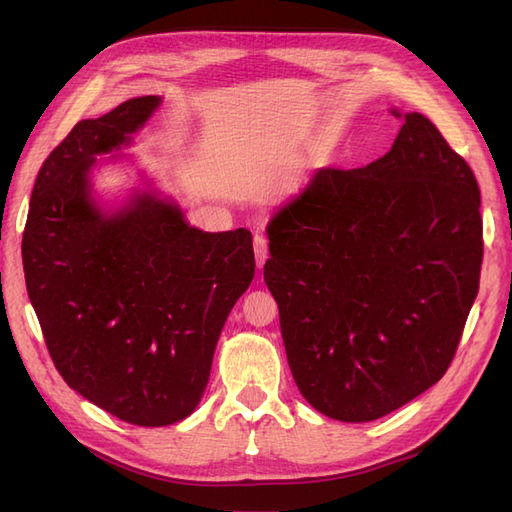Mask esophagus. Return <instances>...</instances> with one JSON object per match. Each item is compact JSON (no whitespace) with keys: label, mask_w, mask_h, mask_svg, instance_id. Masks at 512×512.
<instances>
[{"label":"esophagus","mask_w":512,"mask_h":512,"mask_svg":"<svg viewBox=\"0 0 512 512\" xmlns=\"http://www.w3.org/2000/svg\"><path fill=\"white\" fill-rule=\"evenodd\" d=\"M254 254H256V265L258 267L265 265L267 258H269V241H267V237H262V235L254 237Z\"/></svg>","instance_id":"obj_1"}]
</instances>
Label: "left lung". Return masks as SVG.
<instances>
[{"instance_id": "left-lung-1", "label": "left lung", "mask_w": 512, "mask_h": 512, "mask_svg": "<svg viewBox=\"0 0 512 512\" xmlns=\"http://www.w3.org/2000/svg\"><path fill=\"white\" fill-rule=\"evenodd\" d=\"M267 235L288 365L318 412L376 421L446 374L478 292L483 220L472 168L425 115H404L376 162L316 170Z\"/></svg>"}]
</instances>
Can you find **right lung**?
Segmentation results:
<instances>
[{
    "instance_id": "obj_1",
    "label": "right lung",
    "mask_w": 512,
    "mask_h": 512,
    "mask_svg": "<svg viewBox=\"0 0 512 512\" xmlns=\"http://www.w3.org/2000/svg\"><path fill=\"white\" fill-rule=\"evenodd\" d=\"M160 106L132 98L79 121L44 160L29 200L23 269L51 359L70 389L121 421L190 416L232 305L252 284V232H203L156 194L104 213L89 170Z\"/></svg>"
}]
</instances>
